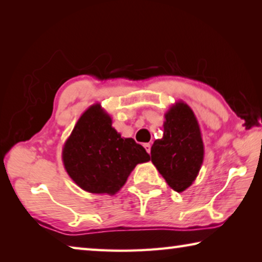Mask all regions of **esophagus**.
I'll use <instances>...</instances> for the list:
<instances>
[{
  "label": "esophagus",
  "instance_id": "esophagus-1",
  "mask_svg": "<svg viewBox=\"0 0 262 262\" xmlns=\"http://www.w3.org/2000/svg\"><path fill=\"white\" fill-rule=\"evenodd\" d=\"M143 147L145 148V150H147V152L150 154V150H151V144H150V143H144Z\"/></svg>",
  "mask_w": 262,
  "mask_h": 262
}]
</instances>
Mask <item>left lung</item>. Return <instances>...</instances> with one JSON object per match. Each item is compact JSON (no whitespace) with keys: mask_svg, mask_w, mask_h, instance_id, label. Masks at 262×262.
<instances>
[{"mask_svg":"<svg viewBox=\"0 0 262 262\" xmlns=\"http://www.w3.org/2000/svg\"><path fill=\"white\" fill-rule=\"evenodd\" d=\"M163 127V137L151 147V162L172 189L184 192L196 179L205 157L200 126L180 100L166 111Z\"/></svg>","mask_w":262,"mask_h":262,"instance_id":"left-lung-1","label":"left lung"}]
</instances>
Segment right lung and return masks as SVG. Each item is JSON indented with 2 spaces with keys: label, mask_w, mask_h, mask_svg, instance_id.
Wrapping results in <instances>:
<instances>
[{
  "label": "right lung",
  "mask_w": 262,
  "mask_h": 262,
  "mask_svg": "<svg viewBox=\"0 0 262 262\" xmlns=\"http://www.w3.org/2000/svg\"><path fill=\"white\" fill-rule=\"evenodd\" d=\"M150 159L133 139L112 127V118L95 104L84 112L62 148L68 176L83 190L114 195L126 184L137 164Z\"/></svg>",
  "instance_id": "obj_1"
}]
</instances>
